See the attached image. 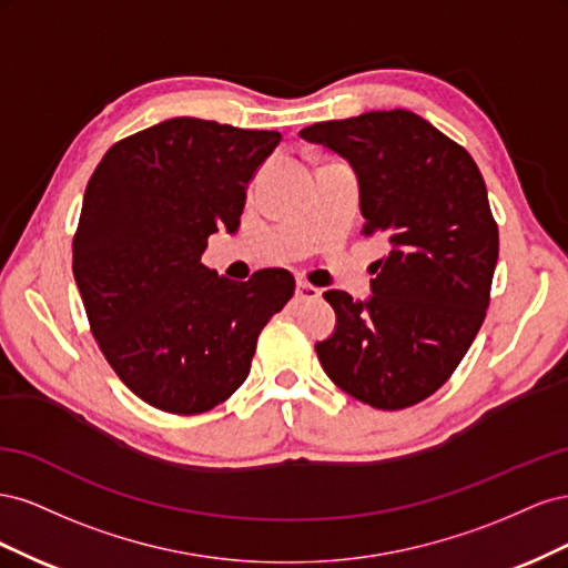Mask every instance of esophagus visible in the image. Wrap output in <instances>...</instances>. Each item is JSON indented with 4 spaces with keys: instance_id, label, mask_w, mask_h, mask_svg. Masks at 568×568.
Instances as JSON below:
<instances>
[{
    "instance_id": "esophagus-1",
    "label": "esophagus",
    "mask_w": 568,
    "mask_h": 568,
    "mask_svg": "<svg viewBox=\"0 0 568 568\" xmlns=\"http://www.w3.org/2000/svg\"><path fill=\"white\" fill-rule=\"evenodd\" d=\"M320 294H322V291L317 286H313V284H307V282H298L296 284V298L298 301H317Z\"/></svg>"
}]
</instances>
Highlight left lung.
I'll return each instance as SVG.
<instances>
[{"mask_svg": "<svg viewBox=\"0 0 568 568\" xmlns=\"http://www.w3.org/2000/svg\"><path fill=\"white\" fill-rule=\"evenodd\" d=\"M346 159L365 236H384L367 301L326 291L336 329L315 343L326 376L376 409L436 393L469 351L490 301L497 225L474 159L417 113L369 111L298 132Z\"/></svg>", "mask_w": 568, "mask_h": 568, "instance_id": "obj_1", "label": "left lung"}]
</instances>
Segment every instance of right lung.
<instances>
[{
  "mask_svg": "<svg viewBox=\"0 0 568 568\" xmlns=\"http://www.w3.org/2000/svg\"><path fill=\"white\" fill-rule=\"evenodd\" d=\"M282 134L170 118L113 144L84 189L73 274L92 334L134 395L199 415L246 382L267 320L294 296L282 267L248 282L201 263L239 230L246 189Z\"/></svg>",
  "mask_w": 568,
  "mask_h": 568,
  "instance_id": "add662e5",
  "label": "right lung"
}]
</instances>
